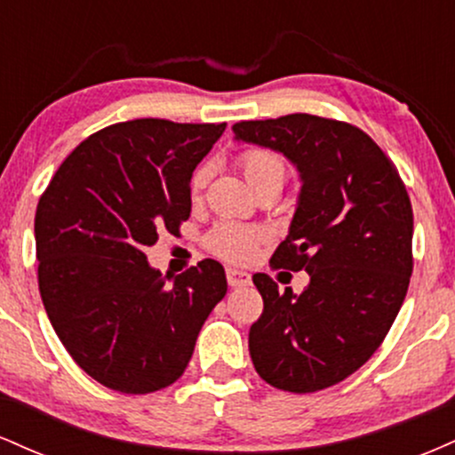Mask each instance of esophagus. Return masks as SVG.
Wrapping results in <instances>:
<instances>
[{"mask_svg": "<svg viewBox=\"0 0 455 455\" xmlns=\"http://www.w3.org/2000/svg\"><path fill=\"white\" fill-rule=\"evenodd\" d=\"M227 282H228V286H245V284H250V274H245V271H242V269L228 267Z\"/></svg>", "mask_w": 455, "mask_h": 455, "instance_id": "obj_1", "label": "esophagus"}]
</instances>
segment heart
Returning a JSON list of instances; mask_svg holds the SVG:
<instances>
[{
	"mask_svg": "<svg viewBox=\"0 0 455 455\" xmlns=\"http://www.w3.org/2000/svg\"><path fill=\"white\" fill-rule=\"evenodd\" d=\"M239 164H242L245 180L250 186L259 188L260 184L267 181H280L284 184L286 175H289V162L278 151L269 148H248L239 156ZM207 177H210V166H198L192 175V190L198 192L205 186ZM267 239L260 228L242 227V224L222 222L212 228L207 235V245L213 254L220 259L233 260V263H243L254 257L259 245Z\"/></svg>",
	"mask_w": 455,
	"mask_h": 455,
	"instance_id": "heart-1",
	"label": "heart"
}]
</instances>
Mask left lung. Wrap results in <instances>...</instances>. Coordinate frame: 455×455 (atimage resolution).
<instances>
[{
    "label": "left lung",
    "mask_w": 455,
    "mask_h": 455,
    "mask_svg": "<svg viewBox=\"0 0 455 455\" xmlns=\"http://www.w3.org/2000/svg\"><path fill=\"white\" fill-rule=\"evenodd\" d=\"M233 132L299 171L293 222L269 263L310 275L299 295L280 293L267 274L252 275L263 315L250 327V357L278 389L331 387L372 357L409 291V192L383 149L347 122L293 113L239 122Z\"/></svg>",
    "instance_id": "obj_1"
}]
</instances>
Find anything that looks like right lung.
Masks as SVG:
<instances>
[{"instance_id":"1","label":"right lung","mask_w":455,"mask_h":455,"mask_svg":"<svg viewBox=\"0 0 455 455\" xmlns=\"http://www.w3.org/2000/svg\"><path fill=\"white\" fill-rule=\"evenodd\" d=\"M227 124L132 119L61 162L36 210L40 297L70 357L104 387L151 394L184 374L227 275L205 259L175 275L145 248L190 218V180Z\"/></svg>"}]
</instances>
